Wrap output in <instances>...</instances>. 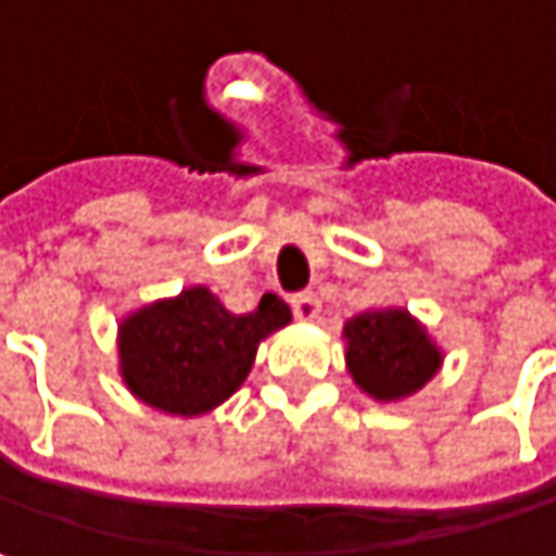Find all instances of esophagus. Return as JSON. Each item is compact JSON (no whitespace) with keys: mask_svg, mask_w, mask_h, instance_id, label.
Wrapping results in <instances>:
<instances>
[{"mask_svg":"<svg viewBox=\"0 0 556 556\" xmlns=\"http://www.w3.org/2000/svg\"><path fill=\"white\" fill-rule=\"evenodd\" d=\"M289 305H292V315H295L299 321H312V318L318 315V299H315V292H295V295L289 299Z\"/></svg>","mask_w":556,"mask_h":556,"instance_id":"obj_1","label":"esophagus"}]
</instances>
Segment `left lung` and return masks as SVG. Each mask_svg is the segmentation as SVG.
<instances>
[{"mask_svg":"<svg viewBox=\"0 0 556 556\" xmlns=\"http://www.w3.org/2000/svg\"><path fill=\"white\" fill-rule=\"evenodd\" d=\"M344 338L351 377L374 399H402L441 367L438 348L402 308L354 315L344 325Z\"/></svg>","mask_w":556,"mask_h":556,"instance_id":"left-lung-1","label":"left lung"}]
</instances>
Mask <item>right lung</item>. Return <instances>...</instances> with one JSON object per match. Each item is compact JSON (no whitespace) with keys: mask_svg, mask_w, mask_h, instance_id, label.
Returning <instances> with one entry per match:
<instances>
[{"mask_svg":"<svg viewBox=\"0 0 556 556\" xmlns=\"http://www.w3.org/2000/svg\"><path fill=\"white\" fill-rule=\"evenodd\" d=\"M289 318V305L274 292H264L254 312L231 315L208 289H186L122 325V377L154 408L208 412L244 383L257 344Z\"/></svg>","mask_w":556,"mask_h":556,"instance_id":"obj_1","label":"right lung"}]
</instances>
